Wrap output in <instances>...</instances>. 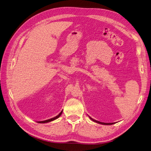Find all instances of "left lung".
<instances>
[{"mask_svg":"<svg viewBox=\"0 0 151 151\" xmlns=\"http://www.w3.org/2000/svg\"><path fill=\"white\" fill-rule=\"evenodd\" d=\"M89 116L90 119L91 120H93V122H96V123L100 124H102V125H112V124H114V123H104V122H99V121H98V120H95L93 119L92 118H91L90 116Z\"/></svg>","mask_w":151,"mask_h":151,"instance_id":"obj_1","label":"left lung"}]
</instances>
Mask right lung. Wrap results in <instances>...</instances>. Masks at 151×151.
<instances>
[{
    "instance_id": "add662e5",
    "label": "right lung",
    "mask_w": 151,
    "mask_h": 151,
    "mask_svg": "<svg viewBox=\"0 0 151 151\" xmlns=\"http://www.w3.org/2000/svg\"><path fill=\"white\" fill-rule=\"evenodd\" d=\"M62 112H63V110L61 111V112L58 114L57 116H56L55 117H53V118H52V119H48V120H43V121H40V122H37L38 123H41V124H43V123H47V122H51V121H52V120H56V119H57L58 118H59L60 116H61V114H62Z\"/></svg>"
}]
</instances>
